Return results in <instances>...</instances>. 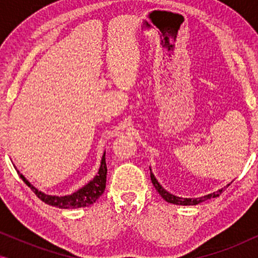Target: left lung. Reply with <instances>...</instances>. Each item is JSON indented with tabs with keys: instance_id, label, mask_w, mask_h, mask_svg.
Segmentation results:
<instances>
[{
	"instance_id": "left-lung-1",
	"label": "left lung",
	"mask_w": 258,
	"mask_h": 258,
	"mask_svg": "<svg viewBox=\"0 0 258 258\" xmlns=\"http://www.w3.org/2000/svg\"><path fill=\"white\" fill-rule=\"evenodd\" d=\"M150 177H151V182H153L155 189L157 190L162 199L167 201L168 203L176 204V206H197V204L202 203V202H204V201H208L210 199H215V197H218L222 192L224 191L225 188H228V186L230 185V184H228L227 186H224V188L217 190V191H215L213 194H209V195H206L203 197H199V199H183V197L175 196L169 191H167V190H165L163 186H162L160 183H158L156 177H155V175L153 174V171H151V169H150Z\"/></svg>"
}]
</instances>
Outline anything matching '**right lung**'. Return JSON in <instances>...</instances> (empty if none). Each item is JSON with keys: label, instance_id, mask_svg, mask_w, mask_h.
Returning <instances> with one entry per match:
<instances>
[{"label": "right lung", "instance_id": "add662e5", "mask_svg": "<svg viewBox=\"0 0 258 258\" xmlns=\"http://www.w3.org/2000/svg\"><path fill=\"white\" fill-rule=\"evenodd\" d=\"M107 163H105V151L103 153L101 160V165L98 169L97 174L95 177L83 185L82 188L77 190V191L73 192L72 195L66 196H52L47 195V194L42 192L37 188L31 184L21 172L17 170V174L20 177L23 179V182L33 190L38 199L43 201L44 203L49 204V206L61 208V209H77V208H84L89 207L91 204L96 202L100 199V196L104 192L105 189V182H107Z\"/></svg>", "mask_w": 258, "mask_h": 258}]
</instances>
